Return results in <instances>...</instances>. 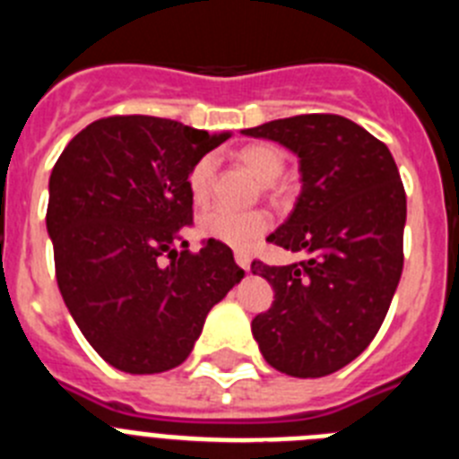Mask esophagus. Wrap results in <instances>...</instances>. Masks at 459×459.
Masks as SVG:
<instances>
[{"label": "esophagus", "mask_w": 459, "mask_h": 459, "mask_svg": "<svg viewBox=\"0 0 459 459\" xmlns=\"http://www.w3.org/2000/svg\"><path fill=\"white\" fill-rule=\"evenodd\" d=\"M234 259H237V264L241 266L243 271H250V255L248 253H243V250H237V253H234Z\"/></svg>", "instance_id": "1"}]
</instances>
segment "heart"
Wrapping results in <instances>:
<instances>
[{
  "label": "heart",
  "mask_w": 459,
  "mask_h": 459,
  "mask_svg": "<svg viewBox=\"0 0 459 459\" xmlns=\"http://www.w3.org/2000/svg\"><path fill=\"white\" fill-rule=\"evenodd\" d=\"M238 160L253 169L264 184H273L285 169V156L273 144H248L238 152ZM213 177H216L213 156H202L190 168L188 190L195 202H206L213 188ZM269 227L271 213L264 209L234 211L230 206H211L200 216V232L206 238L227 243L232 248H250L269 232Z\"/></svg>",
  "instance_id": "obj_1"
}]
</instances>
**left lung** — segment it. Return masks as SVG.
<instances>
[{"label":"left lung","instance_id":"left-lung-1","mask_svg":"<svg viewBox=\"0 0 459 459\" xmlns=\"http://www.w3.org/2000/svg\"><path fill=\"white\" fill-rule=\"evenodd\" d=\"M243 135L280 142L301 163L294 211L266 241L307 259L253 262L275 301L253 319L269 366L324 377L366 350L403 275L407 195L384 142L340 115L275 119Z\"/></svg>","mask_w":459,"mask_h":459}]
</instances>
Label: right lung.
<instances>
[{"mask_svg": "<svg viewBox=\"0 0 459 459\" xmlns=\"http://www.w3.org/2000/svg\"><path fill=\"white\" fill-rule=\"evenodd\" d=\"M227 137L160 117H105L52 168L46 222L56 285L87 342L117 370L181 366L211 307L241 282L225 243L209 238L190 253L181 238L193 225L190 168Z\"/></svg>", "mask_w": 459, "mask_h": 459, "instance_id": "1", "label": "right lung"}]
</instances>
